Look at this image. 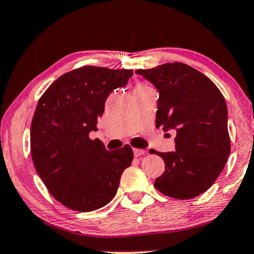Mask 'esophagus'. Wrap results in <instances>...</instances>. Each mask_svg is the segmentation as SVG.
I'll return each instance as SVG.
<instances>
[{"label": "esophagus", "mask_w": 254, "mask_h": 254, "mask_svg": "<svg viewBox=\"0 0 254 254\" xmlns=\"http://www.w3.org/2000/svg\"><path fill=\"white\" fill-rule=\"evenodd\" d=\"M146 151L143 150V149H133V155H135V157H139L142 156V155H145Z\"/></svg>", "instance_id": "esophagus-1"}]
</instances>
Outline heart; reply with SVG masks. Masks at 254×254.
<instances>
[{
    "instance_id": "obj_1",
    "label": "heart",
    "mask_w": 254,
    "mask_h": 254,
    "mask_svg": "<svg viewBox=\"0 0 254 254\" xmlns=\"http://www.w3.org/2000/svg\"><path fill=\"white\" fill-rule=\"evenodd\" d=\"M142 87H145V86H144V85H142V84L137 85V86H136V88H142Z\"/></svg>"
}]
</instances>
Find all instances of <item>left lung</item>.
<instances>
[{"label": "left lung", "mask_w": 254, "mask_h": 254, "mask_svg": "<svg viewBox=\"0 0 254 254\" xmlns=\"http://www.w3.org/2000/svg\"><path fill=\"white\" fill-rule=\"evenodd\" d=\"M136 73L160 94L156 127L176 132L175 151H155L166 164L155 188L180 200L204 193L224 170L231 152L224 96L210 79L181 63Z\"/></svg>", "instance_id": "left-lung-1"}]
</instances>
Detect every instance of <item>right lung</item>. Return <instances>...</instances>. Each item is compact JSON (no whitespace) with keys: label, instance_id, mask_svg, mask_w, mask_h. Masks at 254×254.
<instances>
[{"label":"right lung","instance_id":"1","mask_svg":"<svg viewBox=\"0 0 254 254\" xmlns=\"http://www.w3.org/2000/svg\"><path fill=\"white\" fill-rule=\"evenodd\" d=\"M132 69L86 66L58 78L40 98L30 127V151L42 182L56 200L78 212L102 208L115 197L132 149L106 150L90 138L112 91Z\"/></svg>","mask_w":254,"mask_h":254}]
</instances>
